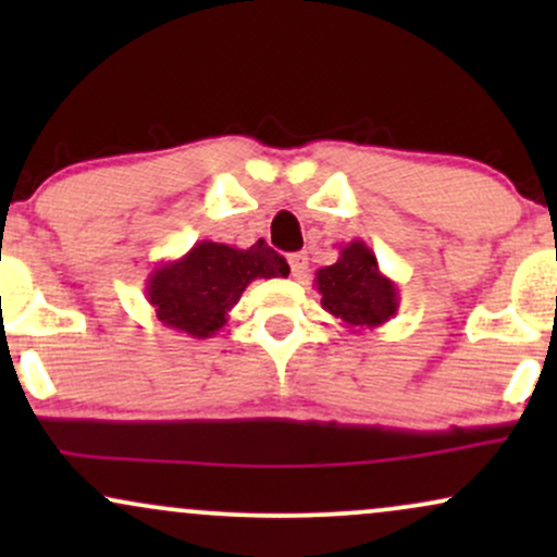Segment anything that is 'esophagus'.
Returning a JSON list of instances; mask_svg holds the SVG:
<instances>
[{
	"instance_id": "obj_1",
	"label": "esophagus",
	"mask_w": 557,
	"mask_h": 557,
	"mask_svg": "<svg viewBox=\"0 0 557 557\" xmlns=\"http://www.w3.org/2000/svg\"><path fill=\"white\" fill-rule=\"evenodd\" d=\"M287 264H290L293 277H296V280H304L306 270H309V257H306L304 251H300V253H290V257H287Z\"/></svg>"
}]
</instances>
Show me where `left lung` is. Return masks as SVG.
I'll return each mask as SVG.
<instances>
[{"label": "left lung", "instance_id": "obj_1", "mask_svg": "<svg viewBox=\"0 0 557 557\" xmlns=\"http://www.w3.org/2000/svg\"><path fill=\"white\" fill-rule=\"evenodd\" d=\"M314 285L322 309L348 330H376L398 314V285L382 274L374 251L363 240L341 246L335 264L317 270Z\"/></svg>", "mask_w": 557, "mask_h": 557}]
</instances>
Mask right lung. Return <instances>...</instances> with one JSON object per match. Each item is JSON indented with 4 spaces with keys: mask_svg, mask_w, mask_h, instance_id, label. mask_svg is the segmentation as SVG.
I'll use <instances>...</instances> for the list:
<instances>
[{
    "mask_svg": "<svg viewBox=\"0 0 557 557\" xmlns=\"http://www.w3.org/2000/svg\"><path fill=\"white\" fill-rule=\"evenodd\" d=\"M290 267L264 240L251 248L198 240L181 259L159 261L146 280V298L164 327L207 341L257 277H287Z\"/></svg>",
    "mask_w": 557,
    "mask_h": 557,
    "instance_id": "1",
    "label": "right lung"
}]
</instances>
